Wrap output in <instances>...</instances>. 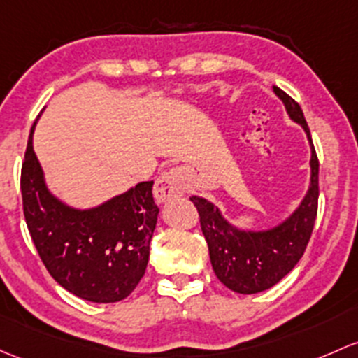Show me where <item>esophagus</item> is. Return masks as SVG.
<instances>
[{
	"label": "esophagus",
	"instance_id": "1",
	"mask_svg": "<svg viewBox=\"0 0 358 358\" xmlns=\"http://www.w3.org/2000/svg\"><path fill=\"white\" fill-rule=\"evenodd\" d=\"M187 185L189 183H187L185 169L171 168L157 178L156 185H154V195L159 202L171 201V199L185 194Z\"/></svg>",
	"mask_w": 358,
	"mask_h": 358
}]
</instances>
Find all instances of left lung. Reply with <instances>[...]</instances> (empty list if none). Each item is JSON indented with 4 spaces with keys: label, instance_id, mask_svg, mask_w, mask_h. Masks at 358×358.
<instances>
[{
    "label": "left lung",
    "instance_id": "1",
    "mask_svg": "<svg viewBox=\"0 0 358 358\" xmlns=\"http://www.w3.org/2000/svg\"><path fill=\"white\" fill-rule=\"evenodd\" d=\"M285 110L302 127L310 144V183L306 197L285 221L268 229H242L231 224L208 199L192 195L199 210L201 228L209 247L210 264L217 280L231 292L252 295L283 280L302 259L310 240L319 199V161L312 144L306 116L299 103L285 90L273 87Z\"/></svg>",
    "mask_w": 358,
    "mask_h": 358
}]
</instances>
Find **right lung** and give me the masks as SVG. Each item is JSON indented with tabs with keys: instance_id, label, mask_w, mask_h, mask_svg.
<instances>
[{
	"instance_id": "obj_1",
	"label": "right lung",
	"mask_w": 358,
	"mask_h": 358,
	"mask_svg": "<svg viewBox=\"0 0 358 358\" xmlns=\"http://www.w3.org/2000/svg\"><path fill=\"white\" fill-rule=\"evenodd\" d=\"M39 118V116H37ZM30 129L22 164L24 216L41 261L66 292L96 303L127 299L144 276L159 208L154 182H141L89 209L71 208L48 189Z\"/></svg>"
}]
</instances>
